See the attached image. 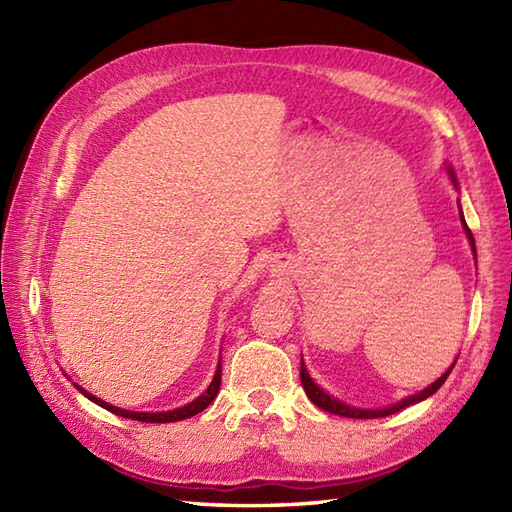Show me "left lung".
I'll return each instance as SVG.
<instances>
[{"mask_svg": "<svg viewBox=\"0 0 512 512\" xmlns=\"http://www.w3.org/2000/svg\"><path fill=\"white\" fill-rule=\"evenodd\" d=\"M449 173H451V180L455 182V173H453L451 169H449ZM455 187H458V182H455ZM460 220H462V224H464L466 237H469L471 248H473V255H475V239H473L471 228L466 226V222H464V215H462V211H460ZM451 369H453V365H451V367L447 369V372H444V374L436 380V383L429 385L427 389H422L420 394H413V396H409V398H405V400H400V402H396V405H391V407H387V409H361V407H350V405H345V402L332 398L330 394H325V391H323V389H321V387H319L317 383H314V380L310 378L308 369H306V365H303V361H301V385H303V389H306L308 398L314 402V405L321 407L323 411L336 413V416H343V418L367 420V418H385V416H391V413H396V411L405 409V407H409V405H416V402H420V400H424V398L433 396V394H436V391L444 385V380H447V376L451 374Z\"/></svg>", "mask_w": 512, "mask_h": 512, "instance_id": "1", "label": "left lung"}]
</instances>
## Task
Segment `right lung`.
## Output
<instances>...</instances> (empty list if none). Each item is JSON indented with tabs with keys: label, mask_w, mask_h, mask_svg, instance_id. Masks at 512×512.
<instances>
[{
	"label": "right lung",
	"mask_w": 512,
	"mask_h": 512,
	"mask_svg": "<svg viewBox=\"0 0 512 512\" xmlns=\"http://www.w3.org/2000/svg\"><path fill=\"white\" fill-rule=\"evenodd\" d=\"M220 383H222V365L217 363V369H215V376L211 380L209 389L204 391V394L200 398H195L193 402H189V405H184L180 409H173V411H160V413H145V411H127V409H121V407H114L110 405V402H105L101 398H96L92 394H88L83 387L76 385V389L81 391V394L85 398H90L92 402H96V405H101L103 409L116 413V416H123V418H129V420H138V422H178V420H184V418H191L195 416V413L204 411L206 407L211 405V402L215 400L217 391H220Z\"/></svg>",
	"instance_id": "1"
}]
</instances>
